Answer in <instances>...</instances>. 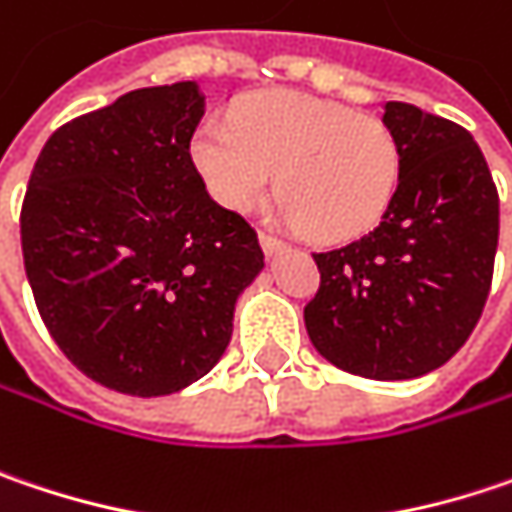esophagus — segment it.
Here are the masks:
<instances>
[{"label": "esophagus", "instance_id": "obj_1", "mask_svg": "<svg viewBox=\"0 0 512 512\" xmlns=\"http://www.w3.org/2000/svg\"><path fill=\"white\" fill-rule=\"evenodd\" d=\"M259 244H262V250H265L268 256H274V253H279V250H285V241L271 236V233H259Z\"/></svg>", "mask_w": 512, "mask_h": 512}]
</instances>
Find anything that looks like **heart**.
<instances>
[{
  "label": "heart",
  "instance_id": "obj_1",
  "mask_svg": "<svg viewBox=\"0 0 512 512\" xmlns=\"http://www.w3.org/2000/svg\"><path fill=\"white\" fill-rule=\"evenodd\" d=\"M192 160L212 198L236 212L262 201L276 171V215L326 241L370 230L399 183V148L384 122L291 90L244 98L233 122L206 119Z\"/></svg>",
  "mask_w": 512,
  "mask_h": 512
}]
</instances>
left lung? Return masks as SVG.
Returning a JSON list of instances; mask_svg holds the SVG:
<instances>
[{"label": "left lung", "mask_w": 512, "mask_h": 512, "mask_svg": "<svg viewBox=\"0 0 512 512\" xmlns=\"http://www.w3.org/2000/svg\"><path fill=\"white\" fill-rule=\"evenodd\" d=\"M399 183L382 221L344 247L311 253L320 288L303 311L314 349L379 382L417 379L472 335L493 282L498 192L472 133L387 101Z\"/></svg>", "instance_id": "left-lung-1"}]
</instances>
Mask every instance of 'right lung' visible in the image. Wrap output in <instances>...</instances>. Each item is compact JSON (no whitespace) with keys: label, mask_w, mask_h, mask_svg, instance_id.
<instances>
[{"label":"right lung","mask_w":512,"mask_h":512,"mask_svg":"<svg viewBox=\"0 0 512 512\" xmlns=\"http://www.w3.org/2000/svg\"><path fill=\"white\" fill-rule=\"evenodd\" d=\"M195 81L145 87L57 128L19 212L37 311L92 382L165 396L206 376L238 294L265 268L256 230L209 198L189 145Z\"/></svg>","instance_id":"add662e5"}]
</instances>
